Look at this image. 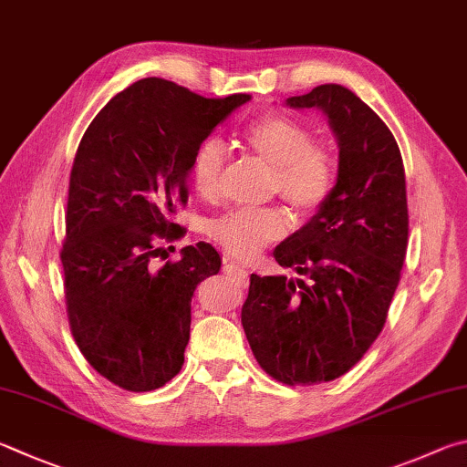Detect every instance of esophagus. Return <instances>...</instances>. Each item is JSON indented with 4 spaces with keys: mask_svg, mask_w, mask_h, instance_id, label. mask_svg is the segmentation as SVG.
Masks as SVG:
<instances>
[{
    "mask_svg": "<svg viewBox=\"0 0 467 467\" xmlns=\"http://www.w3.org/2000/svg\"><path fill=\"white\" fill-rule=\"evenodd\" d=\"M224 274L239 285H247L249 282V271L244 269V265H241V263L233 261L231 257L224 259Z\"/></svg>",
    "mask_w": 467,
    "mask_h": 467,
    "instance_id": "esophagus-1",
    "label": "esophagus"
}]
</instances>
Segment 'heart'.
Listing matches in <instances>:
<instances>
[{
	"label": "heart",
	"mask_w": 467,
	"mask_h": 467,
	"mask_svg": "<svg viewBox=\"0 0 467 467\" xmlns=\"http://www.w3.org/2000/svg\"><path fill=\"white\" fill-rule=\"evenodd\" d=\"M243 145L274 169L277 192L298 214H310L325 204L337 177L335 159L327 147L312 140L302 122L284 114H265L243 132ZM224 171V147L208 139L192 159V183L202 196H218ZM287 216L282 208L231 210L210 224V236L239 259L257 255L267 244L282 239Z\"/></svg>",
	"instance_id": "b5f03b06"
}]
</instances>
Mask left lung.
<instances>
[{
  "mask_svg": "<svg viewBox=\"0 0 467 467\" xmlns=\"http://www.w3.org/2000/svg\"><path fill=\"white\" fill-rule=\"evenodd\" d=\"M327 116L338 145L333 192L274 251L304 279L251 275L241 320L259 366L287 386L347 374L384 328L409 244L400 149L351 89L318 86L285 99Z\"/></svg>",
  "mask_w": 467,
  "mask_h": 467,
  "instance_id": "obj_1",
  "label": "left lung"
}]
</instances>
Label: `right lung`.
<instances>
[{"label":"right lung","instance_id":"1","mask_svg":"<svg viewBox=\"0 0 467 467\" xmlns=\"http://www.w3.org/2000/svg\"><path fill=\"white\" fill-rule=\"evenodd\" d=\"M249 99L147 78L116 93L79 142L61 251L67 315L89 366L130 392L165 386L183 366L193 292L220 255L198 243L157 265L161 241L183 234L173 214L198 147Z\"/></svg>","mask_w":467,"mask_h":467}]
</instances>
